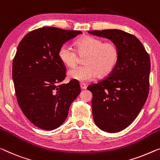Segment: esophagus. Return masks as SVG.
I'll return each mask as SVG.
<instances>
[{"label": "esophagus", "mask_w": 160, "mask_h": 160, "mask_svg": "<svg viewBox=\"0 0 160 160\" xmlns=\"http://www.w3.org/2000/svg\"><path fill=\"white\" fill-rule=\"evenodd\" d=\"M80 88H81V89L85 90V89H87V85H85V83H80Z\"/></svg>", "instance_id": "obj_1"}]
</instances>
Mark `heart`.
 <instances>
[{
    "label": "heart",
    "mask_w": 160,
    "mask_h": 160,
    "mask_svg": "<svg viewBox=\"0 0 160 160\" xmlns=\"http://www.w3.org/2000/svg\"><path fill=\"white\" fill-rule=\"evenodd\" d=\"M75 46L76 51L65 44L58 52L59 59L68 68L77 64L78 54L85 55L83 59L85 65L76 67L68 72L70 79L85 82L94 80L97 75L103 77L110 73L117 63L119 51L113 43H103L99 39L85 37L78 40Z\"/></svg>",
    "instance_id": "obj_1"
}]
</instances>
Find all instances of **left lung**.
Segmentation results:
<instances>
[{
  "label": "left lung",
  "instance_id": "obj_1",
  "mask_svg": "<svg viewBox=\"0 0 160 160\" xmlns=\"http://www.w3.org/2000/svg\"><path fill=\"white\" fill-rule=\"evenodd\" d=\"M89 34L106 38L117 46L119 57L108 77L90 85L92 94L94 122L108 133L128 127L141 111L149 94L150 59L135 36L119 29L89 31Z\"/></svg>",
  "mask_w": 160,
  "mask_h": 160
}]
</instances>
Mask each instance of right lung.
<instances>
[{"mask_svg":"<svg viewBox=\"0 0 160 160\" xmlns=\"http://www.w3.org/2000/svg\"><path fill=\"white\" fill-rule=\"evenodd\" d=\"M81 34L46 27L29 32L19 43L12 69L17 101L28 120L42 129L53 130L62 124L80 94L78 81L60 83L66 75L58 52Z\"/></svg>","mask_w":160,"mask_h":160,"instance_id":"obj_1","label":"right lung"}]
</instances>
